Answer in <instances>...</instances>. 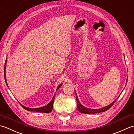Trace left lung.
I'll list each match as a JSON object with an SVG mask.
<instances>
[{
    "mask_svg": "<svg viewBox=\"0 0 134 134\" xmlns=\"http://www.w3.org/2000/svg\"><path fill=\"white\" fill-rule=\"evenodd\" d=\"M127 80H128V79H127L126 84H127ZM75 93H76V100H77V110L79 111H80L81 113H84V114H94V113L103 112V111H105L106 110H108V109H109L111 108V106L114 104V103L116 101L117 98H119L118 97L117 98H116V99L114 100L112 103H111L110 105L105 106V107H103V108H100V109H90V108H86V107H85V106H84L83 105H81V103H80V101H79V100L78 99L77 95V94H76V91H75ZM119 96H120V95H119Z\"/></svg>",
    "mask_w": 134,
    "mask_h": 134,
    "instance_id": "8db88e82",
    "label": "left lung"
}]
</instances>
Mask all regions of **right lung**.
<instances>
[{"label":"right lung","mask_w":134,"mask_h":134,"mask_svg":"<svg viewBox=\"0 0 134 134\" xmlns=\"http://www.w3.org/2000/svg\"><path fill=\"white\" fill-rule=\"evenodd\" d=\"M7 59L6 58V61H5V65H4V79H5V81H6V84L7 86V80H6V63H7ZM62 85V83L59 84V86L57 87L56 91L58 90L60 87H61ZM8 87V86H7ZM55 94H54V97L52 98V99L51 101L49 102L47 105H46L44 106H42V107L40 108H27L26 106H24V105H23L22 104H21V106L23 107L24 109H25V110H27L28 111H37V112H40V113H50V111H51L52 109H53V103H54V98H55Z\"/></svg>","instance_id":"add662e5"}]
</instances>
